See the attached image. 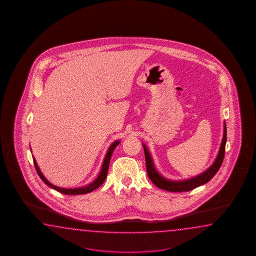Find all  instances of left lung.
<instances>
[{
	"label": "left lung",
	"instance_id": "8db88e82",
	"mask_svg": "<svg viewBox=\"0 0 256 256\" xmlns=\"http://www.w3.org/2000/svg\"><path fill=\"white\" fill-rule=\"evenodd\" d=\"M226 140H227V132H226V122H224L222 140L220 150H218L217 158L215 159V161L213 162L212 164L207 170H205L202 174H198L196 176H193L190 178L184 180H168L160 174L158 172V169L156 168L152 156L149 152L148 148L142 142V144L144 147V156H146V164L148 178L159 188L170 191V192H183V191L192 190L200 186L204 185L212 178L213 176L218 171V169L222 164L223 158H224V154H225Z\"/></svg>",
	"mask_w": 256,
	"mask_h": 256
}]
</instances>
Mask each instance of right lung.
I'll list each match as a JSON object with an SVG mask.
<instances>
[{
	"label": "right lung",
	"mask_w": 256,
	"mask_h": 256,
	"mask_svg": "<svg viewBox=\"0 0 256 256\" xmlns=\"http://www.w3.org/2000/svg\"><path fill=\"white\" fill-rule=\"evenodd\" d=\"M120 140H116V141L114 142L110 146L109 149H108V151L106 152V156H105V158H104V163H102V168H100V173H98V176L96 178V180H93L92 183H90V184H88V185L80 186V188H61V186L53 185L52 183H50L48 180L46 178V176H44L43 173L41 172V170L39 168V166H38V163H36V159H34V158L33 156L34 164L36 172H38V174L39 176H40V178L43 180V182L46 185L48 186H50L51 188H53L54 190L58 191L60 193H63V194H66V195H82V194H87V193H90V192H92V191L95 190L96 188H98V186H100L102 185V183H104L105 180H106L107 174H108L110 160V158H112V152L114 151L115 147L117 146L120 144Z\"/></svg>",
	"instance_id": "obj_1"
}]
</instances>
